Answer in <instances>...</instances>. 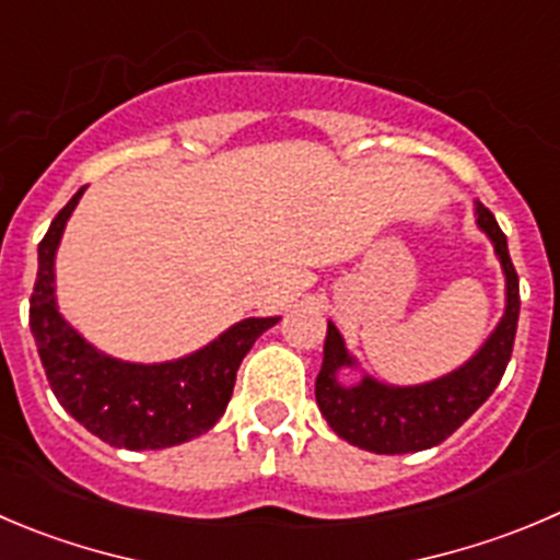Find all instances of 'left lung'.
<instances>
[{"label":"left lung","instance_id":"obj_1","mask_svg":"<svg viewBox=\"0 0 560 560\" xmlns=\"http://www.w3.org/2000/svg\"><path fill=\"white\" fill-rule=\"evenodd\" d=\"M476 222L492 242L505 275V313L494 332L462 369L423 385L398 387L365 374L357 385L338 380L340 369L357 365L338 327L327 324L324 363L316 376V404L329 429L346 443L374 454H415L448 440L483 401L505 374L520 322V277L511 264L505 233L492 211L476 200Z\"/></svg>","mask_w":560,"mask_h":560}]
</instances>
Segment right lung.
<instances>
[{
	"label": "right lung",
	"mask_w": 560,
	"mask_h": 560,
	"mask_svg": "<svg viewBox=\"0 0 560 560\" xmlns=\"http://www.w3.org/2000/svg\"><path fill=\"white\" fill-rule=\"evenodd\" d=\"M84 189L37 244L30 327L46 380L66 412L115 448L162 451L195 440L222 418L244 354L280 318H244L209 346L170 363H126L98 351L60 316L55 296V255Z\"/></svg>",
	"instance_id": "1"
}]
</instances>
